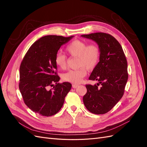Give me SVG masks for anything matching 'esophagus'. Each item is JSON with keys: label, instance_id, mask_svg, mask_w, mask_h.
Segmentation results:
<instances>
[{"label": "esophagus", "instance_id": "obj_1", "mask_svg": "<svg viewBox=\"0 0 147 147\" xmlns=\"http://www.w3.org/2000/svg\"><path fill=\"white\" fill-rule=\"evenodd\" d=\"M78 86H79L78 84H72V88H77L78 87Z\"/></svg>", "mask_w": 147, "mask_h": 147}]
</instances>
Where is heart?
<instances>
[{"instance_id": "heart-1", "label": "heart", "mask_w": 147, "mask_h": 147, "mask_svg": "<svg viewBox=\"0 0 147 147\" xmlns=\"http://www.w3.org/2000/svg\"><path fill=\"white\" fill-rule=\"evenodd\" d=\"M65 51L72 57H77V67L76 70H70L64 74L63 80L71 83H79L86 76V69L91 70L98 64L100 51L95 43L88 44L81 40H75L65 48ZM55 64L61 69H64L67 65L66 56L63 53H57L55 57Z\"/></svg>"}]
</instances>
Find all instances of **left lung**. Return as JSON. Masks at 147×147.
I'll use <instances>...</instances> for the list:
<instances>
[{
	"instance_id": "obj_1",
	"label": "left lung",
	"mask_w": 147,
	"mask_h": 147,
	"mask_svg": "<svg viewBox=\"0 0 147 147\" xmlns=\"http://www.w3.org/2000/svg\"><path fill=\"white\" fill-rule=\"evenodd\" d=\"M81 36L96 42L100 51L99 63L89 77L99 82L94 86L86 84L87 92L83 96V103L90 112L104 114L112 109L124 94L128 79L127 60L121 45L112 35L96 32Z\"/></svg>"
}]
</instances>
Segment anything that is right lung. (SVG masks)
Masks as SVG:
<instances>
[{"label": "right lung", "mask_w": 147, "mask_h": 147, "mask_svg": "<svg viewBox=\"0 0 147 147\" xmlns=\"http://www.w3.org/2000/svg\"><path fill=\"white\" fill-rule=\"evenodd\" d=\"M74 36L46 35L35 42L22 61L19 88L25 104L42 116L59 112L72 84L59 83L55 57L60 47ZM50 86L53 88L50 89Z\"/></svg>", "instance_id": "obj_1"}]
</instances>
